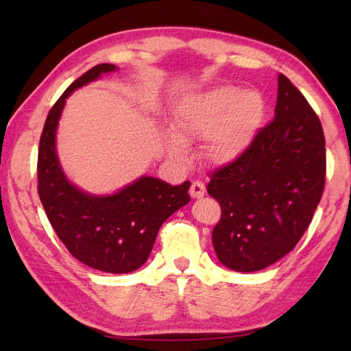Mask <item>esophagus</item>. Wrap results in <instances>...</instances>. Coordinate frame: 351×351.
Returning a JSON list of instances; mask_svg holds the SVG:
<instances>
[{
  "instance_id": "34e87169",
  "label": "esophagus",
  "mask_w": 351,
  "mask_h": 351,
  "mask_svg": "<svg viewBox=\"0 0 351 351\" xmlns=\"http://www.w3.org/2000/svg\"><path fill=\"white\" fill-rule=\"evenodd\" d=\"M205 185H204V182H200V181H193V184H191V187H190V196L193 197V199H200V197H204L205 196Z\"/></svg>"
}]
</instances>
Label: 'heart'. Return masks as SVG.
Instances as JSON below:
<instances>
[{"instance_id":"obj_1","label":"heart","mask_w":351,"mask_h":351,"mask_svg":"<svg viewBox=\"0 0 351 351\" xmlns=\"http://www.w3.org/2000/svg\"><path fill=\"white\" fill-rule=\"evenodd\" d=\"M265 114V101L255 90L219 86L184 99L171 117L166 151L171 160H187L185 145L200 140V156L223 167L249 151Z\"/></svg>"}]
</instances>
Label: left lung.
<instances>
[{
	"instance_id": "left-lung-1",
	"label": "left lung",
	"mask_w": 351,
	"mask_h": 351,
	"mask_svg": "<svg viewBox=\"0 0 351 351\" xmlns=\"http://www.w3.org/2000/svg\"><path fill=\"white\" fill-rule=\"evenodd\" d=\"M326 140L315 111L279 73L274 119L240 160L214 171L208 193L221 208L213 230L220 263L252 273L295 247L323 196Z\"/></svg>"
}]
</instances>
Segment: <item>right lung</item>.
I'll use <instances>...</instances> for the list:
<instances>
[{
  "label": "right lung",
  "mask_w": 351,
  "mask_h": 351,
  "mask_svg": "<svg viewBox=\"0 0 351 351\" xmlns=\"http://www.w3.org/2000/svg\"><path fill=\"white\" fill-rule=\"evenodd\" d=\"M114 71V64L95 66L73 81L51 108L40 136L37 180L45 213L71 255L95 270L122 274L146 263L162 223L190 202V181L170 185L158 178L140 176L113 195L98 196L78 189L64 175L56 134L66 99L102 73Z\"/></svg>",
  "instance_id": "right-lung-1"
}]
</instances>
